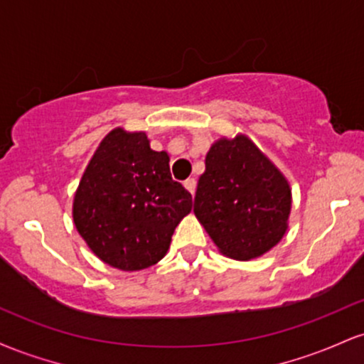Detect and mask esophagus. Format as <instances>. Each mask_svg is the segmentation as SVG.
<instances>
[{"label":"esophagus","mask_w":364,"mask_h":364,"mask_svg":"<svg viewBox=\"0 0 364 364\" xmlns=\"http://www.w3.org/2000/svg\"><path fill=\"white\" fill-rule=\"evenodd\" d=\"M183 185H185V188L188 191H190L191 195L195 193V188H196V181H195V178H188L185 183H183Z\"/></svg>","instance_id":"obj_1"}]
</instances>
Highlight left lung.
Segmentation results:
<instances>
[{
    "label": "left lung",
    "mask_w": 364,
    "mask_h": 364,
    "mask_svg": "<svg viewBox=\"0 0 364 364\" xmlns=\"http://www.w3.org/2000/svg\"><path fill=\"white\" fill-rule=\"evenodd\" d=\"M193 212L220 252L250 260L281 241L291 212V190L246 136L223 139L205 157Z\"/></svg>",
    "instance_id": "left-lung-1"
}]
</instances>
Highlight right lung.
Listing matches in <instances>:
<instances>
[{
  "mask_svg": "<svg viewBox=\"0 0 364 364\" xmlns=\"http://www.w3.org/2000/svg\"><path fill=\"white\" fill-rule=\"evenodd\" d=\"M193 207L174 181L166 152L145 133L112 129L87 166L73 202V220L90 250L121 270H141L168 252L174 229Z\"/></svg>",
  "mask_w": 364,
  "mask_h": 364,
  "instance_id": "1",
  "label": "right lung"
}]
</instances>
